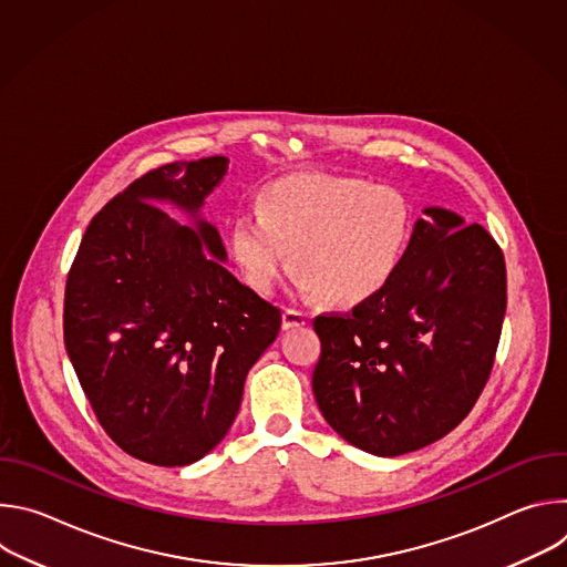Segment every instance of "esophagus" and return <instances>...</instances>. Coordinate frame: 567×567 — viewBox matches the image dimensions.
Here are the masks:
<instances>
[{"instance_id":"1","label":"esophagus","mask_w":567,"mask_h":567,"mask_svg":"<svg viewBox=\"0 0 567 567\" xmlns=\"http://www.w3.org/2000/svg\"><path fill=\"white\" fill-rule=\"evenodd\" d=\"M305 322H307V318H305L302 311H296V309H285V311H282V330L302 328Z\"/></svg>"}]
</instances>
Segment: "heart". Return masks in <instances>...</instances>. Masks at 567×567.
<instances>
[{"label":"heart","instance_id":"b5f03b06","mask_svg":"<svg viewBox=\"0 0 567 567\" xmlns=\"http://www.w3.org/2000/svg\"><path fill=\"white\" fill-rule=\"evenodd\" d=\"M258 208L239 213L228 233L245 282L271 293L291 265L302 296L334 307L379 296L413 235L411 202L396 188L357 177H282L262 188Z\"/></svg>","mask_w":567,"mask_h":567}]
</instances>
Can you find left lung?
I'll return each mask as SVG.
<instances>
[{
    "mask_svg": "<svg viewBox=\"0 0 567 567\" xmlns=\"http://www.w3.org/2000/svg\"><path fill=\"white\" fill-rule=\"evenodd\" d=\"M424 215L379 296L313 318L318 409L346 442L381 457L429 446L471 413L507 309L494 237L440 206Z\"/></svg>",
    "mask_w": 567,
    "mask_h": 567,
    "instance_id": "1",
    "label": "left lung"
}]
</instances>
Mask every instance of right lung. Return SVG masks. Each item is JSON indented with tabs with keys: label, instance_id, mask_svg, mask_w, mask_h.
I'll list each match as a JSON object with an SVG mask.
<instances>
[{
	"label": "right lung",
	"instance_id": "1",
	"mask_svg": "<svg viewBox=\"0 0 567 567\" xmlns=\"http://www.w3.org/2000/svg\"><path fill=\"white\" fill-rule=\"evenodd\" d=\"M226 168V156L175 161L130 184L92 219L66 278L78 381L105 433L158 466L193 464L224 440L280 330V309L224 267L219 230L199 215Z\"/></svg>",
	"mask_w": 567,
	"mask_h": 567
}]
</instances>
